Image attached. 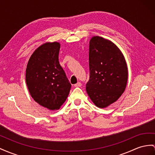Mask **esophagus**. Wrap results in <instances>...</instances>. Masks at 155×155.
<instances>
[{
	"label": "esophagus",
	"instance_id": "34e87169",
	"mask_svg": "<svg viewBox=\"0 0 155 155\" xmlns=\"http://www.w3.org/2000/svg\"><path fill=\"white\" fill-rule=\"evenodd\" d=\"M81 86H82V84H81V82H77V84H75L74 85V87H81Z\"/></svg>",
	"mask_w": 155,
	"mask_h": 155
}]
</instances>
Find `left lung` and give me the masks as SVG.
<instances>
[{
  "mask_svg": "<svg viewBox=\"0 0 155 155\" xmlns=\"http://www.w3.org/2000/svg\"><path fill=\"white\" fill-rule=\"evenodd\" d=\"M89 67L87 94L97 107H107L126 89L128 72L124 55L109 40L94 36L90 41Z\"/></svg>",
  "mask_w": 155,
  "mask_h": 155,
  "instance_id": "1",
  "label": "left lung"
}]
</instances>
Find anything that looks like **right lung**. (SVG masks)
<instances>
[{"label":"right lung","mask_w":155,"mask_h":155,"mask_svg":"<svg viewBox=\"0 0 155 155\" xmlns=\"http://www.w3.org/2000/svg\"><path fill=\"white\" fill-rule=\"evenodd\" d=\"M59 42L43 44L31 55L26 68V84L31 96L51 110L60 109L71 87L59 64Z\"/></svg>","instance_id":"right-lung-1"}]
</instances>
